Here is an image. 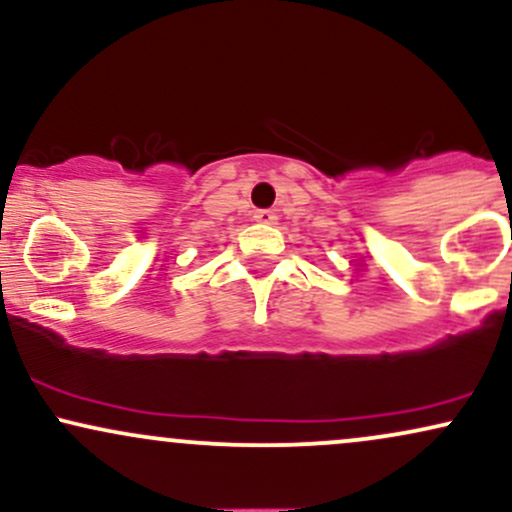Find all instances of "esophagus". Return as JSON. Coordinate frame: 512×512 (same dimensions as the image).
<instances>
[{"label": "esophagus", "instance_id": "34e87169", "mask_svg": "<svg viewBox=\"0 0 512 512\" xmlns=\"http://www.w3.org/2000/svg\"><path fill=\"white\" fill-rule=\"evenodd\" d=\"M255 221L264 223V226H272V223H276V214L272 209H257L255 211Z\"/></svg>", "mask_w": 512, "mask_h": 512}]
</instances>
